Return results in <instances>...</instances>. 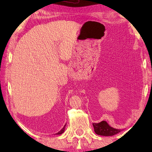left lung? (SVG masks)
<instances>
[{"label": "left lung", "instance_id": "1", "mask_svg": "<svg viewBox=\"0 0 152 152\" xmlns=\"http://www.w3.org/2000/svg\"><path fill=\"white\" fill-rule=\"evenodd\" d=\"M93 126L94 127L95 133L101 136H113L119 133L121 131V129H117L110 127L105 121H102L98 124L93 123Z\"/></svg>", "mask_w": 152, "mask_h": 152}]
</instances>
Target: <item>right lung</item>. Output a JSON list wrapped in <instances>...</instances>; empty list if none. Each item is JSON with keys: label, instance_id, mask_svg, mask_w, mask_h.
Instances as JSON below:
<instances>
[{"label": "right lung", "instance_id": "right-lung-1", "mask_svg": "<svg viewBox=\"0 0 152 152\" xmlns=\"http://www.w3.org/2000/svg\"><path fill=\"white\" fill-rule=\"evenodd\" d=\"M65 126H66V125H64V127H63V128L62 129H61L60 131L58 132V133H57L56 134H61L62 133H64V129H65Z\"/></svg>", "mask_w": 152, "mask_h": 152}]
</instances>
